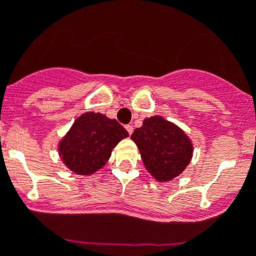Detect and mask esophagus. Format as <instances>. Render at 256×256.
Here are the masks:
<instances>
[{
    "mask_svg": "<svg viewBox=\"0 0 256 256\" xmlns=\"http://www.w3.org/2000/svg\"><path fill=\"white\" fill-rule=\"evenodd\" d=\"M126 132L130 133V134H132L133 130H134V128H133V126H130V124H128V126H126Z\"/></svg>",
    "mask_w": 256,
    "mask_h": 256,
    "instance_id": "1",
    "label": "esophagus"
}]
</instances>
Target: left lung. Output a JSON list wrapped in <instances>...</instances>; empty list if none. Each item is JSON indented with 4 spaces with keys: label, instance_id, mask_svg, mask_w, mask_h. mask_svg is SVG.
I'll return each mask as SVG.
<instances>
[{
    "label": "left lung",
    "instance_id": "left-lung-1",
    "mask_svg": "<svg viewBox=\"0 0 256 256\" xmlns=\"http://www.w3.org/2000/svg\"><path fill=\"white\" fill-rule=\"evenodd\" d=\"M152 178L171 182L186 168L193 157V142L176 124L161 116L146 118L130 136Z\"/></svg>",
    "mask_w": 256,
    "mask_h": 256
}]
</instances>
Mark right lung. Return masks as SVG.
<instances>
[{"label":"right lung","mask_w":256,"mask_h":256,"mask_svg":"<svg viewBox=\"0 0 256 256\" xmlns=\"http://www.w3.org/2000/svg\"><path fill=\"white\" fill-rule=\"evenodd\" d=\"M128 132L102 112H84L58 144V154L67 168L77 175L95 174L104 168L112 148Z\"/></svg>","instance_id":"right-lung-1"}]
</instances>
